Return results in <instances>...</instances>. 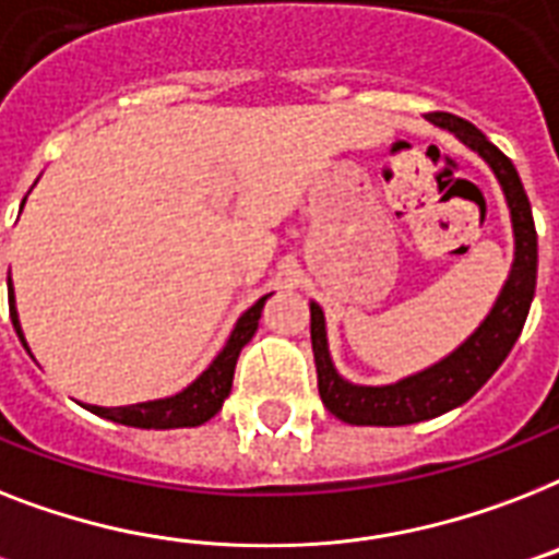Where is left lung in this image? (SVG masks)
I'll list each match as a JSON object with an SVG mask.
<instances>
[{"mask_svg":"<svg viewBox=\"0 0 559 559\" xmlns=\"http://www.w3.org/2000/svg\"><path fill=\"white\" fill-rule=\"evenodd\" d=\"M428 120L439 129L451 131L460 143L479 154L491 166L493 177L500 180L508 212H511V229H514V264H511V272H508L491 312L479 321V326L456 350L439 358L437 365L390 384H353L350 379H344L335 370L330 344H326L324 310L316 301H310V338L312 353H316L321 402L335 419L347 421V425L396 428V425L437 419L442 413L465 405L506 361V356L523 333L531 301H534L537 229H534V217H531L528 194H525L514 163L508 160L474 122L444 115V111L428 115Z\"/></svg>","mask_w":559,"mask_h":559,"instance_id":"obj_1","label":"left lung"}]
</instances>
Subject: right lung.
<instances>
[{"mask_svg": "<svg viewBox=\"0 0 559 559\" xmlns=\"http://www.w3.org/2000/svg\"><path fill=\"white\" fill-rule=\"evenodd\" d=\"M25 206V201H22ZM11 287V284H8ZM272 295V293H270ZM270 295L258 298L252 307H249L238 321H235L233 333L226 338L224 350L212 358V365L203 370L192 384H186L180 393L175 396L152 399V402H138V405H120V407H97L88 405L91 413H97L103 419H111L117 425H129V428H143V430H169V428H198L203 421H209L221 407H224V399L229 396L233 390V376L235 365H238V356L243 350V344L255 335L258 319H261V310ZM8 301H11V321L13 330L20 335L22 347L31 353L28 342H25V333H22L20 312H16V295L8 293Z\"/></svg>", "mask_w": 559, "mask_h": 559, "instance_id": "1", "label": "right lung"}]
</instances>
